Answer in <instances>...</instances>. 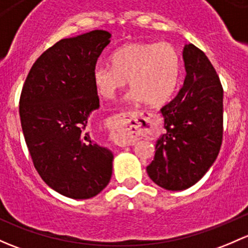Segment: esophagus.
Instances as JSON below:
<instances>
[{
	"label": "esophagus",
	"mask_w": 248,
	"mask_h": 248,
	"mask_svg": "<svg viewBox=\"0 0 248 248\" xmlns=\"http://www.w3.org/2000/svg\"><path fill=\"white\" fill-rule=\"evenodd\" d=\"M150 114L124 112L116 114L109 123V135L117 144H135L145 130L152 127Z\"/></svg>",
	"instance_id": "esophagus-1"
}]
</instances>
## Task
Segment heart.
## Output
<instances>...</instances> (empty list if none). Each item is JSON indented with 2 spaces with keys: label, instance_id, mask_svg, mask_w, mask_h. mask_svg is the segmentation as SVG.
<instances>
[{
  "label": "heart",
  "instance_id": "b5f03b06",
  "mask_svg": "<svg viewBox=\"0 0 248 248\" xmlns=\"http://www.w3.org/2000/svg\"><path fill=\"white\" fill-rule=\"evenodd\" d=\"M112 65L98 63L93 81L101 96L111 99L126 85L131 99L159 106L174 94L181 76L179 51L170 43H131L111 56Z\"/></svg>",
  "mask_w": 248,
  "mask_h": 248
}]
</instances>
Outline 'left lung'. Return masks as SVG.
I'll return each instance as SVG.
<instances>
[{
    "label": "left lung",
    "instance_id": "left-lung-1",
    "mask_svg": "<svg viewBox=\"0 0 248 248\" xmlns=\"http://www.w3.org/2000/svg\"><path fill=\"white\" fill-rule=\"evenodd\" d=\"M186 76L177 96L161 108L166 132L147 167L160 187H191L217 157L223 136V88L205 53L193 44L183 51Z\"/></svg>",
    "mask_w": 248,
    "mask_h": 248
}]
</instances>
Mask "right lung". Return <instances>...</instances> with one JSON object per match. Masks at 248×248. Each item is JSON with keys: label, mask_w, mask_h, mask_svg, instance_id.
I'll list each match as a JSON object with an SVG mask.
<instances>
[{"label": "right lung", "mask_w": 248, "mask_h": 248, "mask_svg": "<svg viewBox=\"0 0 248 248\" xmlns=\"http://www.w3.org/2000/svg\"><path fill=\"white\" fill-rule=\"evenodd\" d=\"M103 30L65 38L34 62L20 96L19 113L33 165L52 190L88 200L111 180L113 154L94 142L88 118L99 108L93 69L109 44Z\"/></svg>", "instance_id": "add662e5"}]
</instances>
